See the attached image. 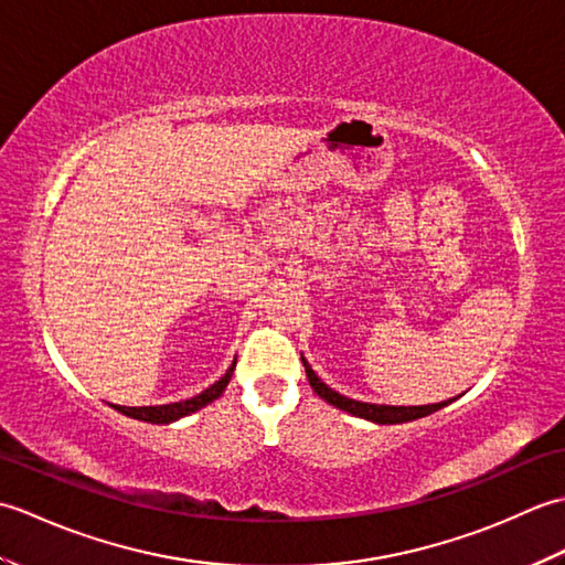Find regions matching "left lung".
<instances>
[{"label": "left lung", "instance_id": "1", "mask_svg": "<svg viewBox=\"0 0 565 565\" xmlns=\"http://www.w3.org/2000/svg\"><path fill=\"white\" fill-rule=\"evenodd\" d=\"M303 366H306V376H308V383L310 388H313L322 401H328L330 405L340 407V411L344 413H352L356 417H364V419H371V423H379V425H401V423H411V419H417V417H425V415H431L437 413L439 407L449 405L451 401H444V403H435V405H411V407H401V405H371V403H359V401H352V398H344V395H340L338 391L328 388L326 383H322L316 371L308 366V362L303 359Z\"/></svg>", "mask_w": 565, "mask_h": 565}]
</instances>
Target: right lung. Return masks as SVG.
<instances>
[{
    "label": "right lung",
    "mask_w": 565,
    "mask_h": 565,
    "mask_svg": "<svg viewBox=\"0 0 565 565\" xmlns=\"http://www.w3.org/2000/svg\"><path fill=\"white\" fill-rule=\"evenodd\" d=\"M233 369H235V362H233L231 369L225 371V376L221 381H215L211 388L194 395V398H189V401H179V403H170V405H148V407H126V405H114V407L118 413H124L128 417L142 419V423H152V425L174 423V419L196 413V411H201L203 405H209L215 398H221L225 386H227V381H231V376H233Z\"/></svg>",
    "instance_id": "obj_1"
}]
</instances>
